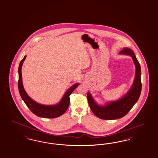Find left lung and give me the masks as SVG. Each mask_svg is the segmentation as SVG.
Here are the masks:
<instances>
[{
    "mask_svg": "<svg viewBox=\"0 0 158 158\" xmlns=\"http://www.w3.org/2000/svg\"><path fill=\"white\" fill-rule=\"evenodd\" d=\"M121 54L130 55L135 66L136 72L133 85L124 97L119 100L110 102L106 106H101L96 103L90 93H87L88 103L93 113L99 118L103 120H116L124 117L133 107L139 99L141 92V66L132 50L126 48L120 52Z\"/></svg>",
    "mask_w": 158,
    "mask_h": 158,
    "instance_id": "obj_1",
    "label": "left lung"
}]
</instances>
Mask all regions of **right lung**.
Returning a JSON list of instances; mask_svg holds the SVG:
<instances>
[{
	"label": "right lung",
	"instance_id": "1",
	"mask_svg": "<svg viewBox=\"0 0 158 158\" xmlns=\"http://www.w3.org/2000/svg\"><path fill=\"white\" fill-rule=\"evenodd\" d=\"M26 56H24L23 59L20 62L19 66V81H18V88L19 93L23 100L24 102L28 108L34 114L40 117L53 118L60 117L63 114L68 108L70 98L69 96L73 92V90L79 86V83H76L73 86L70 87L65 93L60 102L58 104L54 106H46L38 103L30 98L24 89L23 82H22V67Z\"/></svg>",
	"mask_w": 158,
	"mask_h": 158
}]
</instances>
